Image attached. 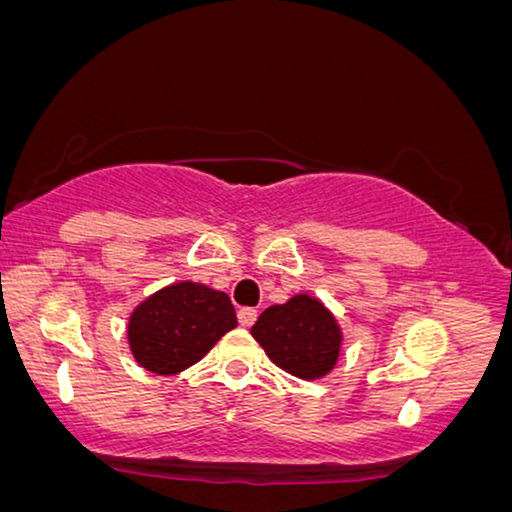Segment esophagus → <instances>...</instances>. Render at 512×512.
<instances>
[{"instance_id": "obj_1", "label": "esophagus", "mask_w": 512, "mask_h": 512, "mask_svg": "<svg viewBox=\"0 0 512 512\" xmlns=\"http://www.w3.org/2000/svg\"><path fill=\"white\" fill-rule=\"evenodd\" d=\"M239 324L243 326V329H248V326H253L255 324V319H257V310L255 308H241L239 310Z\"/></svg>"}]
</instances>
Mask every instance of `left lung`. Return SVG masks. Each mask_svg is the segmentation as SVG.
I'll use <instances>...</instances> for the list:
<instances>
[{"mask_svg": "<svg viewBox=\"0 0 512 512\" xmlns=\"http://www.w3.org/2000/svg\"><path fill=\"white\" fill-rule=\"evenodd\" d=\"M250 335L278 368L308 381L329 375L342 349L338 319L310 294H294L266 308Z\"/></svg>", "mask_w": 512, "mask_h": 512, "instance_id": "1", "label": "left lung"}]
</instances>
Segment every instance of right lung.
<instances>
[{
  "label": "right lung",
  "mask_w": 512,
  "mask_h": 512,
  "mask_svg": "<svg viewBox=\"0 0 512 512\" xmlns=\"http://www.w3.org/2000/svg\"><path fill=\"white\" fill-rule=\"evenodd\" d=\"M234 326L230 296L202 282L179 280L135 305L126 335L140 368L154 375H177L202 361Z\"/></svg>",
  "instance_id": "add662e5"
}]
</instances>
